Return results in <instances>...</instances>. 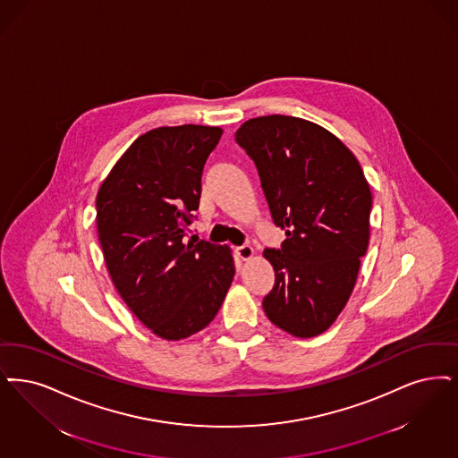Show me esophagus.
I'll return each mask as SVG.
<instances>
[{
    "label": "esophagus",
    "instance_id": "obj_1",
    "mask_svg": "<svg viewBox=\"0 0 458 458\" xmlns=\"http://www.w3.org/2000/svg\"><path fill=\"white\" fill-rule=\"evenodd\" d=\"M237 256L240 257L242 260H249L250 257L254 256V249H252L250 245L237 247Z\"/></svg>",
    "mask_w": 458,
    "mask_h": 458
}]
</instances>
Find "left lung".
<instances>
[{
	"label": "left lung",
	"mask_w": 458,
	"mask_h": 458,
	"mask_svg": "<svg viewBox=\"0 0 458 458\" xmlns=\"http://www.w3.org/2000/svg\"><path fill=\"white\" fill-rule=\"evenodd\" d=\"M235 140L286 233L281 249L264 250L276 275L264 311L294 337H315L346 307L368 249L371 191L361 165L327 129L292 115L249 119Z\"/></svg>",
	"instance_id": "1"
}]
</instances>
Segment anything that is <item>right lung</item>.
Here are the masks:
<instances>
[{"label":"right lung","mask_w":458,"mask_h":458,"mask_svg":"<svg viewBox=\"0 0 458 458\" xmlns=\"http://www.w3.org/2000/svg\"><path fill=\"white\" fill-rule=\"evenodd\" d=\"M223 129L183 124L141 134L97 194V232L115 290L166 341L204 329L235 276L232 250L185 235Z\"/></svg>","instance_id":"obj_1"}]
</instances>
